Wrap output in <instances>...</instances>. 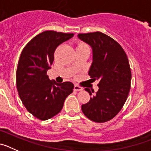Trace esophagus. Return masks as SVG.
<instances>
[{"instance_id": "esophagus-1", "label": "esophagus", "mask_w": 151, "mask_h": 151, "mask_svg": "<svg viewBox=\"0 0 151 151\" xmlns=\"http://www.w3.org/2000/svg\"><path fill=\"white\" fill-rule=\"evenodd\" d=\"M82 88L80 87V86H78V85H75L74 86V90L76 91H82Z\"/></svg>"}]
</instances>
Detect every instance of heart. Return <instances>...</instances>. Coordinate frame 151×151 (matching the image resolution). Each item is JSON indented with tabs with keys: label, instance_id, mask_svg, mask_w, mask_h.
I'll return each instance as SVG.
<instances>
[{
	"label": "heart",
	"instance_id": "1",
	"mask_svg": "<svg viewBox=\"0 0 151 151\" xmlns=\"http://www.w3.org/2000/svg\"><path fill=\"white\" fill-rule=\"evenodd\" d=\"M78 47H88V46L84 42H78L76 48H78Z\"/></svg>",
	"mask_w": 151,
	"mask_h": 151
}]
</instances>
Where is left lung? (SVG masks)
Wrapping results in <instances>:
<instances>
[{"mask_svg": "<svg viewBox=\"0 0 151 151\" xmlns=\"http://www.w3.org/2000/svg\"><path fill=\"white\" fill-rule=\"evenodd\" d=\"M78 38L90 45L93 62L88 75L99 80V90L85 89L90 101L82 104L85 116L95 122H105L118 114L127 100L131 88L132 73L125 50L116 41L101 32L80 33Z\"/></svg>", "mask_w": 151, "mask_h": 151, "instance_id": "1", "label": "left lung"}]
</instances>
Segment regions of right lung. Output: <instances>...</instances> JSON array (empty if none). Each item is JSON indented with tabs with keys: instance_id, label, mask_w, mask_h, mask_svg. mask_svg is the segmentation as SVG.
Segmentation results:
<instances>
[{
	"instance_id": "add662e5",
	"label": "right lung",
	"mask_w": 151,
	"mask_h": 151,
	"mask_svg": "<svg viewBox=\"0 0 151 151\" xmlns=\"http://www.w3.org/2000/svg\"><path fill=\"white\" fill-rule=\"evenodd\" d=\"M74 35L73 33L45 31L25 46L17 69V88L26 110L40 120L60 113L64 101L73 91L70 82H51L47 71L51 68L56 48Z\"/></svg>"
}]
</instances>
